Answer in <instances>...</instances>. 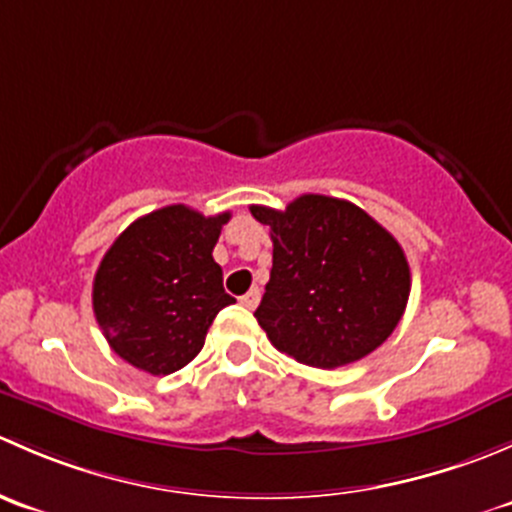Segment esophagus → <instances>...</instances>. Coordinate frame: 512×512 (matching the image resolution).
Instances as JSON below:
<instances>
[{"label":"esophagus","instance_id":"34e87169","mask_svg":"<svg viewBox=\"0 0 512 512\" xmlns=\"http://www.w3.org/2000/svg\"><path fill=\"white\" fill-rule=\"evenodd\" d=\"M240 302H242V307H247V309H255V307H257V302H260V289H257V287H252L250 292H247V294H242V297H240Z\"/></svg>","mask_w":512,"mask_h":512}]
</instances>
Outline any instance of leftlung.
Returning <instances> with one entry per match:
<instances>
[{
    "label": "left lung",
    "mask_w": 512,
    "mask_h": 512,
    "mask_svg": "<svg viewBox=\"0 0 512 512\" xmlns=\"http://www.w3.org/2000/svg\"><path fill=\"white\" fill-rule=\"evenodd\" d=\"M270 225L272 272L255 317L282 354L314 369L364 359L404 317L411 272L389 230L349 200L299 195L252 205Z\"/></svg>",
    "instance_id": "obj_1"
}]
</instances>
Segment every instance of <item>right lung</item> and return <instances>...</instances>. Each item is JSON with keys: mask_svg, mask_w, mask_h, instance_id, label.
Returning <instances> with one entry per match:
<instances>
[{"mask_svg": "<svg viewBox=\"0 0 512 512\" xmlns=\"http://www.w3.org/2000/svg\"><path fill=\"white\" fill-rule=\"evenodd\" d=\"M230 213L205 218L168 205L131 223L94 277V314L121 359L153 376L200 354L210 324L235 299L225 292L213 247Z\"/></svg>", "mask_w": 512, "mask_h": 512, "instance_id": "obj_1", "label": "right lung"}]
</instances>
